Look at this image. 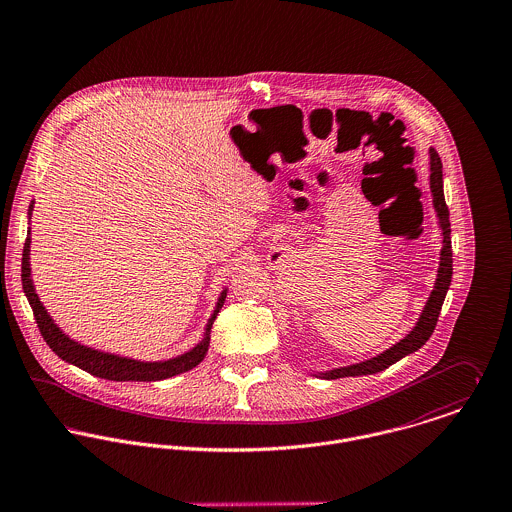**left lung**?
<instances>
[{"mask_svg": "<svg viewBox=\"0 0 512 512\" xmlns=\"http://www.w3.org/2000/svg\"><path fill=\"white\" fill-rule=\"evenodd\" d=\"M430 190L434 194V208L438 212L440 218V226L444 233V247H442V259H440V271H438V279L436 286L424 306V312L416 324V328L404 338L398 341L397 345H393L391 349H387L385 353L351 365V367H343V369H334L330 373H324V379H341V377H357V375H371V373H379L387 367H391L393 363H397L398 359H402L404 355L420 349L426 341L430 340V336L434 334V328L438 324V316L442 312V304L444 298L448 294V288L452 283V229H450V210L446 206V198H444V184H442V161L440 155L430 149Z\"/></svg>", "mask_w": 512, "mask_h": 512, "instance_id": "1", "label": "left lung"}]
</instances>
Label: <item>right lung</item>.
<instances>
[{
	"instance_id": "1",
	"label": "right lung",
	"mask_w": 512,
	"mask_h": 512,
	"mask_svg": "<svg viewBox=\"0 0 512 512\" xmlns=\"http://www.w3.org/2000/svg\"><path fill=\"white\" fill-rule=\"evenodd\" d=\"M29 275H31V269H29V237H27L25 247H23V259H21V283H23L25 296L33 308V316H35V322L39 326L43 340L47 341V345L57 353L60 359L88 371L90 375H96V377H102L108 381H161V379H169V377L194 369L204 359V355L208 351V345H210L208 332H210L212 322H214L216 314L220 312L224 298H226V292H224L218 302L216 314L212 316V320L206 328V338L200 345H196L192 351L184 353L182 357H176V359L165 361V363H141L135 359H125V357H117L110 353L94 351L90 347H84V345L66 338L55 326V322L49 318L41 300L37 298Z\"/></svg>"
}]
</instances>
